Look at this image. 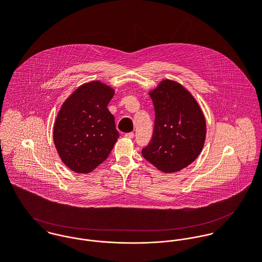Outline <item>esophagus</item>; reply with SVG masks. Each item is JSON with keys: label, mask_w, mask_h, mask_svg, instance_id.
Segmentation results:
<instances>
[{"label": "esophagus", "mask_w": 262, "mask_h": 262, "mask_svg": "<svg viewBox=\"0 0 262 262\" xmlns=\"http://www.w3.org/2000/svg\"><path fill=\"white\" fill-rule=\"evenodd\" d=\"M125 137H126V138H129V139H132V138L134 137V133H133V132L126 133V134H125Z\"/></svg>", "instance_id": "1"}]
</instances>
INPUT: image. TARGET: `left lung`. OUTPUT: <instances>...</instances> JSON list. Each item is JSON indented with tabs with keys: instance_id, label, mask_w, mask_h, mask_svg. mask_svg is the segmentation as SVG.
<instances>
[{
	"instance_id": "obj_1",
	"label": "left lung",
	"mask_w": 262,
	"mask_h": 262,
	"mask_svg": "<svg viewBox=\"0 0 262 262\" xmlns=\"http://www.w3.org/2000/svg\"><path fill=\"white\" fill-rule=\"evenodd\" d=\"M149 95L154 130L142 155L162 172H177L193 162L204 147L205 116L191 94L174 80H161Z\"/></svg>"
}]
</instances>
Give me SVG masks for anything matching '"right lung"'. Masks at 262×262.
Returning <instances> with one entry per match:
<instances>
[{
	"label": "right lung",
	"instance_id": "add662e5",
	"mask_svg": "<svg viewBox=\"0 0 262 262\" xmlns=\"http://www.w3.org/2000/svg\"><path fill=\"white\" fill-rule=\"evenodd\" d=\"M115 91L93 80L66 100L53 127V141L62 162L77 173H89L107 159L119 137L107 106Z\"/></svg>",
	"mask_w": 262,
	"mask_h": 262
}]
</instances>
